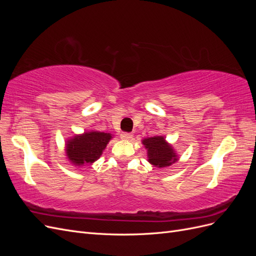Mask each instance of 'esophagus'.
Masks as SVG:
<instances>
[{"label":"esophagus","mask_w":256,"mask_h":256,"mask_svg":"<svg viewBox=\"0 0 256 256\" xmlns=\"http://www.w3.org/2000/svg\"><path fill=\"white\" fill-rule=\"evenodd\" d=\"M131 138H132V134H130V132H122L120 134V138H122V140H130Z\"/></svg>","instance_id":"esophagus-1"}]
</instances>
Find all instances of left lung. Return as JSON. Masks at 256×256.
Listing matches in <instances>:
<instances>
[{
	"instance_id": "obj_1",
	"label": "left lung",
	"mask_w": 256,
	"mask_h": 256,
	"mask_svg": "<svg viewBox=\"0 0 256 256\" xmlns=\"http://www.w3.org/2000/svg\"><path fill=\"white\" fill-rule=\"evenodd\" d=\"M142 144L147 150V161L154 166L166 168L178 160V154L172 144L164 136L144 138Z\"/></svg>"
}]
</instances>
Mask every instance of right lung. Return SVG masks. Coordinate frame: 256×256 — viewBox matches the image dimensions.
Segmentation results:
<instances>
[{"label":"right lung","instance_id":"add662e5","mask_svg":"<svg viewBox=\"0 0 256 256\" xmlns=\"http://www.w3.org/2000/svg\"><path fill=\"white\" fill-rule=\"evenodd\" d=\"M112 138L110 132H100L97 130L74 134L65 143L66 157L74 166L81 168L85 164H94L102 156Z\"/></svg>","mask_w":256,"mask_h":256}]
</instances>
